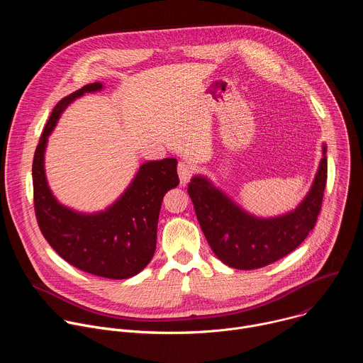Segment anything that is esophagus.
<instances>
[{"instance_id": "34e87169", "label": "esophagus", "mask_w": 363, "mask_h": 363, "mask_svg": "<svg viewBox=\"0 0 363 363\" xmlns=\"http://www.w3.org/2000/svg\"><path fill=\"white\" fill-rule=\"evenodd\" d=\"M178 175H179L181 185H186L194 175V167L188 162H179L178 164Z\"/></svg>"}]
</instances>
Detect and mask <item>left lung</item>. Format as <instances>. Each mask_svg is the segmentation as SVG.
Returning a JSON list of instances; mask_svg holds the SVG:
<instances>
[{
    "mask_svg": "<svg viewBox=\"0 0 363 363\" xmlns=\"http://www.w3.org/2000/svg\"><path fill=\"white\" fill-rule=\"evenodd\" d=\"M328 179L326 145L312 189L297 208L277 218H255L202 177H194L188 194L201 230L220 260L240 270L269 266L297 248L316 225Z\"/></svg>",
    "mask_w": 363,
    "mask_h": 363,
    "instance_id": "obj_1",
    "label": "left lung"
}]
</instances>
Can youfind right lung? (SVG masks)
<instances>
[{
	"label": "right lung",
	"mask_w": 363,
	"mask_h": 363,
	"mask_svg": "<svg viewBox=\"0 0 363 363\" xmlns=\"http://www.w3.org/2000/svg\"><path fill=\"white\" fill-rule=\"evenodd\" d=\"M101 87V83H90L66 96L45 123L33 160L34 211L41 234L69 264L99 277L122 280L138 274L152 260L164 195L179 184L178 161L165 158L143 164L123 195L101 213L82 214L59 203L44 174L47 138L74 99Z\"/></svg>",
	"instance_id": "1"
}]
</instances>
